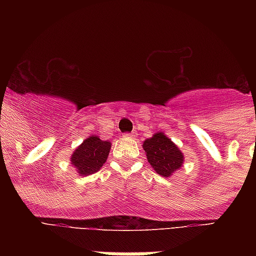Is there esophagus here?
Returning a JSON list of instances; mask_svg holds the SVG:
<instances>
[{
    "label": "esophagus",
    "instance_id": "34e87169",
    "mask_svg": "<svg viewBox=\"0 0 256 256\" xmlns=\"http://www.w3.org/2000/svg\"><path fill=\"white\" fill-rule=\"evenodd\" d=\"M124 138H132L134 136V134H124Z\"/></svg>",
    "mask_w": 256,
    "mask_h": 256
}]
</instances>
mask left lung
I'll use <instances>...</instances> for the list:
<instances>
[{
  "label": "left lung",
  "mask_w": 256,
  "mask_h": 256,
  "mask_svg": "<svg viewBox=\"0 0 256 256\" xmlns=\"http://www.w3.org/2000/svg\"><path fill=\"white\" fill-rule=\"evenodd\" d=\"M148 162L156 174L168 178L183 166L184 156L164 132H156L142 144Z\"/></svg>",
  "instance_id": "1"
}]
</instances>
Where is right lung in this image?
<instances>
[{
	"instance_id": "obj_1",
	"label": "right lung",
	"mask_w": 256,
	"mask_h": 256,
	"mask_svg": "<svg viewBox=\"0 0 256 256\" xmlns=\"http://www.w3.org/2000/svg\"><path fill=\"white\" fill-rule=\"evenodd\" d=\"M112 144L102 140L100 136H90L84 140L70 156V164L81 176L92 175L100 170L108 160Z\"/></svg>"
}]
</instances>
